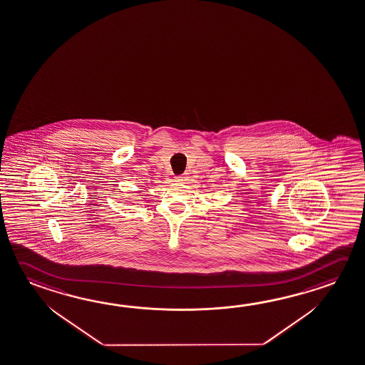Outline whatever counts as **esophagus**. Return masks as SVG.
I'll return each instance as SVG.
<instances>
[{
  "mask_svg": "<svg viewBox=\"0 0 365 365\" xmlns=\"http://www.w3.org/2000/svg\"><path fill=\"white\" fill-rule=\"evenodd\" d=\"M187 180H188V175H185V174L175 177V182H187Z\"/></svg>",
  "mask_w": 365,
  "mask_h": 365,
  "instance_id": "34e87169",
  "label": "esophagus"
}]
</instances>
